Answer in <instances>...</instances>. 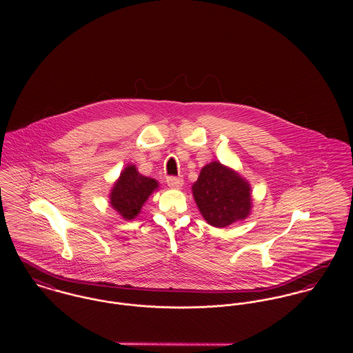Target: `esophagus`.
Instances as JSON below:
<instances>
[{
    "label": "esophagus",
    "instance_id": "34e87169",
    "mask_svg": "<svg viewBox=\"0 0 353 353\" xmlns=\"http://www.w3.org/2000/svg\"><path fill=\"white\" fill-rule=\"evenodd\" d=\"M165 182H167V185H168L170 188H172V189H179V188H182V185H183V178H181V176H168Z\"/></svg>",
    "mask_w": 353,
    "mask_h": 353
}]
</instances>
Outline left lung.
<instances>
[{
  "label": "left lung",
  "instance_id": "left-lung-1",
  "mask_svg": "<svg viewBox=\"0 0 353 353\" xmlns=\"http://www.w3.org/2000/svg\"><path fill=\"white\" fill-rule=\"evenodd\" d=\"M192 190L202 217L213 227L224 228L250 214V183L219 161L202 168Z\"/></svg>",
  "mask_w": 353,
  "mask_h": 353
}]
</instances>
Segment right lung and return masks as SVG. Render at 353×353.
<instances>
[{"label":"right lung","mask_w":353,"mask_h":353,"mask_svg":"<svg viewBox=\"0 0 353 353\" xmlns=\"http://www.w3.org/2000/svg\"><path fill=\"white\" fill-rule=\"evenodd\" d=\"M156 189H159L156 179L141 175L134 164H129L111 189L110 205L125 220H133Z\"/></svg>","instance_id":"right-lung-1"}]
</instances>
